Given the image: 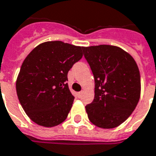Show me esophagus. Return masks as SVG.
Instances as JSON below:
<instances>
[{"mask_svg":"<svg viewBox=\"0 0 156 156\" xmlns=\"http://www.w3.org/2000/svg\"><path fill=\"white\" fill-rule=\"evenodd\" d=\"M82 94H83V92H78V98H81V96H82Z\"/></svg>","mask_w":156,"mask_h":156,"instance_id":"esophagus-1","label":"esophagus"}]
</instances>
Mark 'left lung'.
I'll return each instance as SVG.
<instances>
[{"mask_svg": "<svg viewBox=\"0 0 156 156\" xmlns=\"http://www.w3.org/2000/svg\"><path fill=\"white\" fill-rule=\"evenodd\" d=\"M83 55L95 81L93 102L86 106L90 122L104 129L115 128L135 110L140 95V76L136 61L119 47H83Z\"/></svg>", "mask_w": 156, "mask_h": 156, "instance_id": "left-lung-1", "label": "left lung"}]
</instances>
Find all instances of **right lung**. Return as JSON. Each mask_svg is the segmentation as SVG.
<instances>
[{"label": "right lung", "instance_id": "right-lung-1", "mask_svg": "<svg viewBox=\"0 0 156 156\" xmlns=\"http://www.w3.org/2000/svg\"><path fill=\"white\" fill-rule=\"evenodd\" d=\"M83 47L48 41L35 47L23 62L16 80L20 105L34 122L45 127L66 119L74 97L68 73L83 57Z\"/></svg>", "mask_w": 156, "mask_h": 156}]
</instances>
